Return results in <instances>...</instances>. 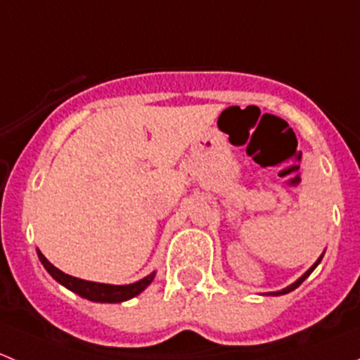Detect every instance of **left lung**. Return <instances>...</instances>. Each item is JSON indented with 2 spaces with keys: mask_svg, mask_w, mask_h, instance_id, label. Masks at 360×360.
<instances>
[{
  "mask_svg": "<svg viewBox=\"0 0 360 360\" xmlns=\"http://www.w3.org/2000/svg\"><path fill=\"white\" fill-rule=\"evenodd\" d=\"M322 256H324V254H322ZM322 256H321V257H319V259H317V261H315V263H314V266H311V268H310V270H308V271H307V274H304V275H301V277H300V278H297V281H296V282H294V284H291V285H288V288H285V289H282V291H277V292H271V294H274V296H278V294H288V292H291V291H294V289H296V288H300V285H301V282H303V281H304V278H307V277H308V275H310V274H311V271H314V270H315V268H317V264H319V263H321Z\"/></svg>",
  "mask_w": 360,
  "mask_h": 360,
  "instance_id": "1",
  "label": "left lung"
}]
</instances>
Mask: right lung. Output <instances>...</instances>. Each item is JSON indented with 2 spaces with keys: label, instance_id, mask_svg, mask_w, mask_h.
Masks as SVG:
<instances>
[{
  "label": "right lung",
  "instance_id": "right-lung-1",
  "mask_svg": "<svg viewBox=\"0 0 360 360\" xmlns=\"http://www.w3.org/2000/svg\"><path fill=\"white\" fill-rule=\"evenodd\" d=\"M38 257L39 261H41L43 266H45V270L49 271V274L52 275L59 284H63L64 288H68L69 291L76 292L78 296L85 297V300H90V301H97V303H122V301L130 300V297L143 292L155 278V271H153V274L141 278V281L134 282V284H127V285L99 284V282L82 281V278H76V277H71V275L64 274V271H60L59 268L53 266V264L43 256L41 250H38Z\"/></svg>",
  "mask_w": 360,
  "mask_h": 360
}]
</instances>
